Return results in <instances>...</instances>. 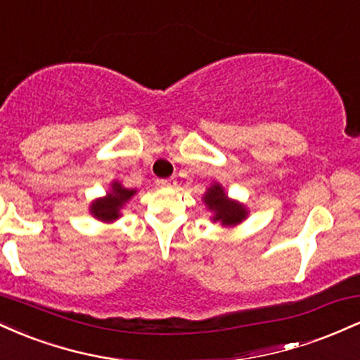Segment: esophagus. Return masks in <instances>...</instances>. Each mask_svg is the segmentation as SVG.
<instances>
[{
    "label": "esophagus",
    "instance_id": "1",
    "mask_svg": "<svg viewBox=\"0 0 360 360\" xmlns=\"http://www.w3.org/2000/svg\"><path fill=\"white\" fill-rule=\"evenodd\" d=\"M157 184H159L160 188H174V186L177 184V181L174 179V177H169V179H159L157 181Z\"/></svg>",
    "mask_w": 360,
    "mask_h": 360
}]
</instances>
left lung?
Returning <instances> with one entry per match:
<instances>
[{
  "label": "left lung",
  "instance_id": "left-lung-1",
  "mask_svg": "<svg viewBox=\"0 0 360 360\" xmlns=\"http://www.w3.org/2000/svg\"><path fill=\"white\" fill-rule=\"evenodd\" d=\"M203 203L208 208V212L213 213L212 221L220 223L221 226H226V229L240 225L249 217V208L240 201L229 198L225 188L217 181H213L205 191Z\"/></svg>",
  "mask_w": 360,
  "mask_h": 360
}]
</instances>
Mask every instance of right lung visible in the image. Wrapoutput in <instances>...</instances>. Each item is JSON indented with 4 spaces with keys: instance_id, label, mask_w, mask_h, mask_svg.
<instances>
[{
    "instance_id": "1",
    "label": "right lung",
    "mask_w": 360,
    "mask_h": 360,
    "mask_svg": "<svg viewBox=\"0 0 360 360\" xmlns=\"http://www.w3.org/2000/svg\"><path fill=\"white\" fill-rule=\"evenodd\" d=\"M135 194H137V189L125 188L120 181H113L105 196L96 198V200L91 201V217L103 223L117 221L118 218H122L123 206H125Z\"/></svg>"
}]
</instances>
